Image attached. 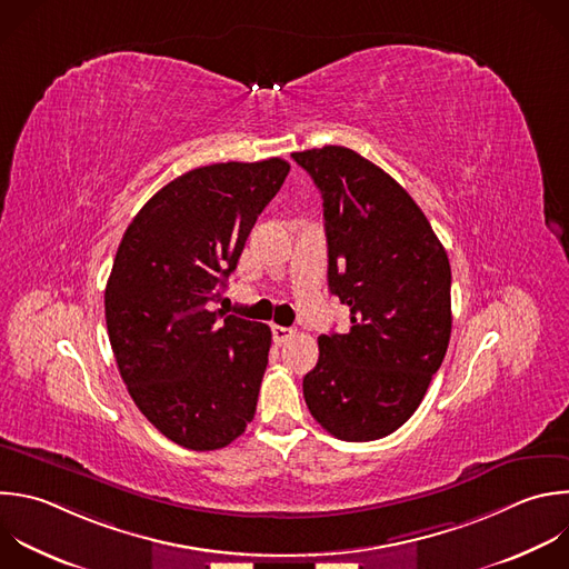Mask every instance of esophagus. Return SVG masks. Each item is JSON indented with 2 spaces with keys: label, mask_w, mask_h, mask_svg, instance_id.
Wrapping results in <instances>:
<instances>
[{
  "label": "esophagus",
  "mask_w": 569,
  "mask_h": 569,
  "mask_svg": "<svg viewBox=\"0 0 569 569\" xmlns=\"http://www.w3.org/2000/svg\"><path fill=\"white\" fill-rule=\"evenodd\" d=\"M292 335H295V330H292V328H286V326H272V337H274V341H277V343L288 341Z\"/></svg>",
  "instance_id": "34e87169"
}]
</instances>
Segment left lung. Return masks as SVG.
Here are the masks:
<instances>
[{"instance_id":"left-lung-1","label":"left lung","mask_w":569,"mask_h":569,"mask_svg":"<svg viewBox=\"0 0 569 569\" xmlns=\"http://www.w3.org/2000/svg\"><path fill=\"white\" fill-rule=\"evenodd\" d=\"M323 199L328 288L350 330L319 337L303 377L312 418L346 442L380 440L420 407L451 337V266L407 189L352 149L295 151Z\"/></svg>"}]
</instances>
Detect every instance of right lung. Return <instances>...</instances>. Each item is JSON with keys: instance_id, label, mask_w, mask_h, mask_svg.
Masks as SVG:
<instances>
[{"instance_id": "obj_1", "label": "right lung", "mask_w": 569, "mask_h": 569, "mask_svg": "<svg viewBox=\"0 0 569 569\" xmlns=\"http://www.w3.org/2000/svg\"><path fill=\"white\" fill-rule=\"evenodd\" d=\"M288 171L281 158L187 171L118 246L104 290L116 363L140 413L184 449L228 447L254 418L272 332L208 303Z\"/></svg>"}]
</instances>
